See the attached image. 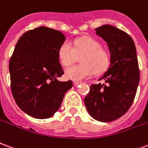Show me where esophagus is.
I'll return each instance as SVG.
<instances>
[{
  "label": "esophagus",
  "mask_w": 148,
  "mask_h": 148,
  "mask_svg": "<svg viewBox=\"0 0 148 148\" xmlns=\"http://www.w3.org/2000/svg\"><path fill=\"white\" fill-rule=\"evenodd\" d=\"M82 84V83H81V82H74V86H78V85H80V84Z\"/></svg>",
  "instance_id": "obj_1"
}]
</instances>
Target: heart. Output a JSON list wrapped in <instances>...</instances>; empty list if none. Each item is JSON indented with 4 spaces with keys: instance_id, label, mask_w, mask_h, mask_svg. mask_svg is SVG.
I'll return each mask as SVG.
<instances>
[{
    "instance_id": "heart-1",
    "label": "heart",
    "mask_w": 148,
    "mask_h": 148,
    "mask_svg": "<svg viewBox=\"0 0 148 148\" xmlns=\"http://www.w3.org/2000/svg\"><path fill=\"white\" fill-rule=\"evenodd\" d=\"M58 56L60 63L64 66H69L81 57L78 65L72 66L66 70L65 76L74 82L91 77L94 74H101L106 71L110 64V55L106 49L101 47L100 42L89 36L76 39L74 47L68 41L63 42Z\"/></svg>"
}]
</instances>
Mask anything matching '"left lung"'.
Returning <instances> with one entry per match:
<instances>
[{"label":"left lung","instance_id":"obj_1","mask_svg":"<svg viewBox=\"0 0 148 148\" xmlns=\"http://www.w3.org/2000/svg\"><path fill=\"white\" fill-rule=\"evenodd\" d=\"M95 31L108 44L111 64L99 80L105 84L90 85L84 105L95 119L111 122L128 111L137 93L140 80L137 50L133 39L123 30L105 25Z\"/></svg>","mask_w":148,"mask_h":148}]
</instances>
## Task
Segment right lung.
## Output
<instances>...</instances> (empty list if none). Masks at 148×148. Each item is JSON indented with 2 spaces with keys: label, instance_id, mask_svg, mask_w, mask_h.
Returning <instances> with one entry per match:
<instances>
[{
  "label": "right lung",
  "instance_id": "1",
  "mask_svg": "<svg viewBox=\"0 0 148 148\" xmlns=\"http://www.w3.org/2000/svg\"><path fill=\"white\" fill-rule=\"evenodd\" d=\"M65 41L61 32L39 27L25 32L9 62L11 89L18 106L36 119L56 112L73 82H60L64 74L58 50Z\"/></svg>",
  "mask_w": 148,
  "mask_h": 148
}]
</instances>
